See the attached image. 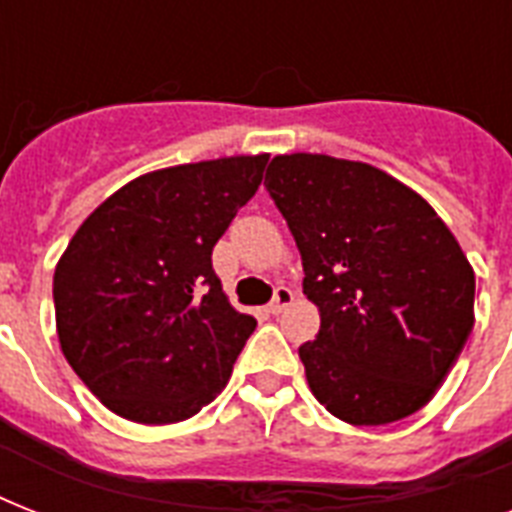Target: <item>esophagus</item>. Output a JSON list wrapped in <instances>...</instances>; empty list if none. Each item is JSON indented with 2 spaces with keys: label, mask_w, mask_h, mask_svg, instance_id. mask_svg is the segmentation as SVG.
<instances>
[{
  "label": "esophagus",
  "mask_w": 512,
  "mask_h": 512,
  "mask_svg": "<svg viewBox=\"0 0 512 512\" xmlns=\"http://www.w3.org/2000/svg\"><path fill=\"white\" fill-rule=\"evenodd\" d=\"M292 300H295V295H292V289L287 287H276V292H273V300L268 303V313H281L284 308H289L292 305Z\"/></svg>",
  "instance_id": "34e87169"
}]
</instances>
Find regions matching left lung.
I'll use <instances>...</instances> for the list:
<instances>
[{
	"label": "left lung",
	"mask_w": 512,
	"mask_h": 512,
	"mask_svg": "<svg viewBox=\"0 0 512 512\" xmlns=\"http://www.w3.org/2000/svg\"><path fill=\"white\" fill-rule=\"evenodd\" d=\"M265 188L319 305L300 345L313 396L350 425L404 420L436 396L473 329L476 273L420 193L372 164L273 156Z\"/></svg>",
	"instance_id": "8db88e82"
}]
</instances>
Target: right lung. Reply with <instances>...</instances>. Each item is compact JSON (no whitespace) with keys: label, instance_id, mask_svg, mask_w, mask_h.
I'll list each match as a JSON object with an SVG mask.
<instances>
[{"label":"right lung","instance_id":"right-lung-1","mask_svg":"<svg viewBox=\"0 0 512 512\" xmlns=\"http://www.w3.org/2000/svg\"><path fill=\"white\" fill-rule=\"evenodd\" d=\"M268 154L148 172L92 212L52 279L63 356L124 420L170 425L225 388L257 321L228 303L212 247Z\"/></svg>","mask_w":512,"mask_h":512}]
</instances>
